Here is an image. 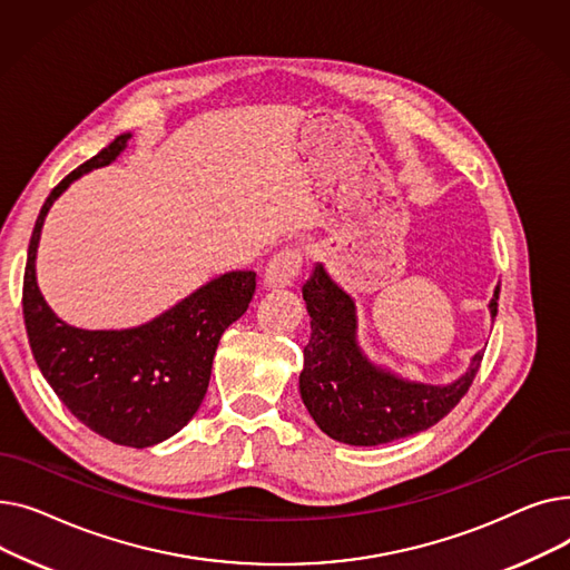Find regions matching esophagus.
Listing matches in <instances>:
<instances>
[{
    "label": "esophagus",
    "mask_w": 570,
    "mask_h": 570,
    "mask_svg": "<svg viewBox=\"0 0 570 570\" xmlns=\"http://www.w3.org/2000/svg\"><path fill=\"white\" fill-rule=\"evenodd\" d=\"M303 267V254L295 247H286L277 252L269 263L265 265V275H263V286L267 288H286L293 286V282L301 275Z\"/></svg>",
    "instance_id": "1"
}]
</instances>
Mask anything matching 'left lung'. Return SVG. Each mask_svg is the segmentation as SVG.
Listing matches in <instances>:
<instances>
[{
  "instance_id": "left-lung-1",
  "label": "left lung",
  "mask_w": 570,
  "mask_h": 570,
  "mask_svg": "<svg viewBox=\"0 0 570 570\" xmlns=\"http://www.w3.org/2000/svg\"><path fill=\"white\" fill-rule=\"evenodd\" d=\"M312 316V340L305 346L301 397L314 423L331 439L348 445L391 443L436 425L466 395L483 351L466 372L445 385L409 381L374 365L357 344V314L353 297L316 263L303 286ZM499 284L490 301L497 316Z\"/></svg>"
}]
</instances>
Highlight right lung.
<instances>
[{"label": "right lung", "mask_w": 570, "mask_h": 570, "mask_svg": "<svg viewBox=\"0 0 570 570\" xmlns=\"http://www.w3.org/2000/svg\"><path fill=\"white\" fill-rule=\"evenodd\" d=\"M129 138L117 136L46 198L27 249L22 314L43 379L78 421L117 445L149 448L177 434L198 411L217 344L247 312L256 273L219 275L157 318L125 331H82L48 307L37 284V249L48 209L73 179L112 164Z\"/></svg>", "instance_id": "right-lung-1"}]
</instances>
